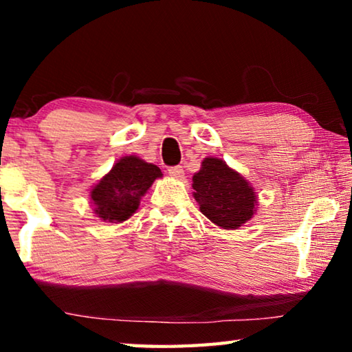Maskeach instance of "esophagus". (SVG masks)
<instances>
[{"instance_id": "1", "label": "esophagus", "mask_w": 352, "mask_h": 352, "mask_svg": "<svg viewBox=\"0 0 352 352\" xmlns=\"http://www.w3.org/2000/svg\"><path fill=\"white\" fill-rule=\"evenodd\" d=\"M168 174L174 178H182L184 175V170L182 166H170V168L168 169Z\"/></svg>"}]
</instances>
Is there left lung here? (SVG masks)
I'll return each mask as SVG.
<instances>
[{"mask_svg":"<svg viewBox=\"0 0 352 352\" xmlns=\"http://www.w3.org/2000/svg\"><path fill=\"white\" fill-rule=\"evenodd\" d=\"M192 188L201 214L225 230L239 228L253 216L254 189L222 160L205 158L192 177Z\"/></svg>","mask_w":352,"mask_h":352,"instance_id":"8db88e82","label":"left lung"}]
</instances>
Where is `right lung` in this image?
Returning a JSON list of instances; mask_svg holds the SVG:
<instances>
[{
  "instance_id": "1",
  "label": "right lung",
  "mask_w": 352,
  "mask_h": 352,
  "mask_svg": "<svg viewBox=\"0 0 352 352\" xmlns=\"http://www.w3.org/2000/svg\"><path fill=\"white\" fill-rule=\"evenodd\" d=\"M155 164L138 157H124L91 190L94 211L102 220L111 223L124 222L138 210L140 200L152 186L155 178L162 177Z\"/></svg>"
}]
</instances>
